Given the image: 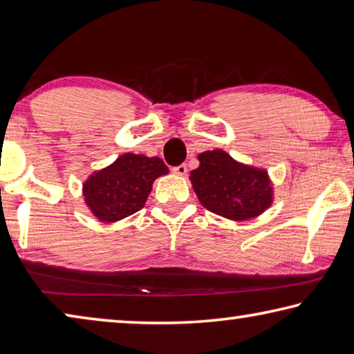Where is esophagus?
<instances>
[{"label":"esophagus","mask_w":354,"mask_h":354,"mask_svg":"<svg viewBox=\"0 0 354 354\" xmlns=\"http://www.w3.org/2000/svg\"><path fill=\"white\" fill-rule=\"evenodd\" d=\"M187 169H188L187 165L182 163V165H178V166H174L172 167V172L177 174V176H183V174H187Z\"/></svg>","instance_id":"esophagus-1"}]
</instances>
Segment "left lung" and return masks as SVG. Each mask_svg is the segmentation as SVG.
Returning <instances> with one entry per match:
<instances>
[{
  "instance_id": "1",
  "label": "left lung",
  "mask_w": 354,
  "mask_h": 354,
  "mask_svg": "<svg viewBox=\"0 0 354 354\" xmlns=\"http://www.w3.org/2000/svg\"><path fill=\"white\" fill-rule=\"evenodd\" d=\"M201 166L189 178L202 205L212 213L233 221L261 214L272 202L268 172L234 161L224 151L199 155Z\"/></svg>"
}]
</instances>
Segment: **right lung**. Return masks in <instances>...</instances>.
Here are the masks:
<instances>
[{
    "mask_svg": "<svg viewBox=\"0 0 354 354\" xmlns=\"http://www.w3.org/2000/svg\"><path fill=\"white\" fill-rule=\"evenodd\" d=\"M163 174H167V166L161 158L124 153L86 180L85 202L97 219L120 221L145 207L152 182Z\"/></svg>",
    "mask_w": 354,
    "mask_h": 354,
    "instance_id": "right-lung-1",
    "label": "right lung"
}]
</instances>
